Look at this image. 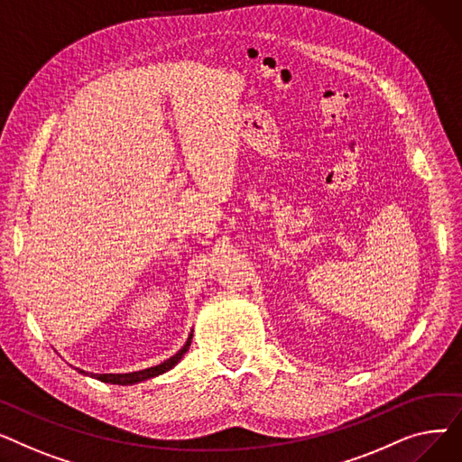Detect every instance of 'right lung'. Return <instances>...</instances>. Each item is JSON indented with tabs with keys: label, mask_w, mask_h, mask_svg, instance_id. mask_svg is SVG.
<instances>
[{
	"label": "right lung",
	"mask_w": 462,
	"mask_h": 462,
	"mask_svg": "<svg viewBox=\"0 0 462 462\" xmlns=\"http://www.w3.org/2000/svg\"><path fill=\"white\" fill-rule=\"evenodd\" d=\"M190 338H192V333L189 335V338H187V343L183 345V348H181L178 354H174L170 359L162 361L161 365H155V367H150V369H143V371H136V373H125V374H93V373H91L89 376H91V378H97V380H101V382H106V383H117V385H131V383H138V382H143V380L155 378V376H159V374H162V373H166V371H170V369L178 365V361L187 354V350H189V346H190ZM77 371L82 373V374H88V373L82 371V369H77Z\"/></svg>",
	"instance_id": "add662e5"
}]
</instances>
